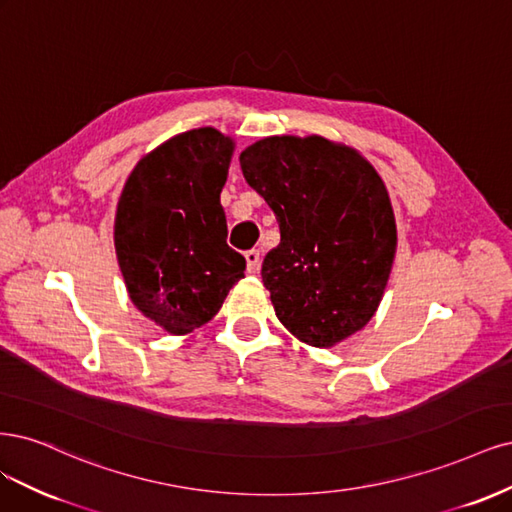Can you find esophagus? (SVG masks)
<instances>
[{
  "instance_id": "obj_1",
  "label": "esophagus",
  "mask_w": 512,
  "mask_h": 512,
  "mask_svg": "<svg viewBox=\"0 0 512 512\" xmlns=\"http://www.w3.org/2000/svg\"><path fill=\"white\" fill-rule=\"evenodd\" d=\"M244 257H246V268H249V272H257L259 270V263H261L259 251L251 249V251L244 253Z\"/></svg>"
}]
</instances>
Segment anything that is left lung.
Wrapping results in <instances>:
<instances>
[{"instance_id": "8db88e82", "label": "left lung", "mask_w": 512, "mask_h": 512, "mask_svg": "<svg viewBox=\"0 0 512 512\" xmlns=\"http://www.w3.org/2000/svg\"><path fill=\"white\" fill-rule=\"evenodd\" d=\"M242 174L280 227L261 278L293 336L334 346L381 304L395 257V219L381 176L319 136H272L240 153Z\"/></svg>"}]
</instances>
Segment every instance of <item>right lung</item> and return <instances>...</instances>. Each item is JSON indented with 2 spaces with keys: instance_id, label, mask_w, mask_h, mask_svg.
I'll list each match as a JSON object with an SVG mask.
<instances>
[{
  "instance_id": "right-lung-1",
  "label": "right lung",
  "mask_w": 512,
  "mask_h": 512,
  "mask_svg": "<svg viewBox=\"0 0 512 512\" xmlns=\"http://www.w3.org/2000/svg\"><path fill=\"white\" fill-rule=\"evenodd\" d=\"M232 151L217 129L185 131L142 157L121 193L114 246L129 298L176 336L217 315L246 270L221 206Z\"/></svg>"
}]
</instances>
